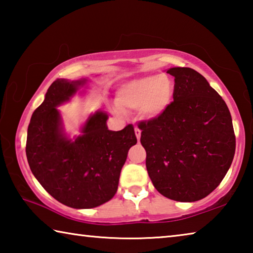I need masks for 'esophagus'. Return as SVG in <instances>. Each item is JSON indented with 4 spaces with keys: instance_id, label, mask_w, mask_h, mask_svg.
<instances>
[{
    "instance_id": "esophagus-1",
    "label": "esophagus",
    "mask_w": 253,
    "mask_h": 253,
    "mask_svg": "<svg viewBox=\"0 0 253 253\" xmlns=\"http://www.w3.org/2000/svg\"><path fill=\"white\" fill-rule=\"evenodd\" d=\"M135 135H136L137 140H139L140 139V135H142V130H140L139 128H135Z\"/></svg>"
}]
</instances>
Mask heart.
<instances>
[{"label": "heart", "mask_w": 253, "mask_h": 253, "mask_svg": "<svg viewBox=\"0 0 253 253\" xmlns=\"http://www.w3.org/2000/svg\"><path fill=\"white\" fill-rule=\"evenodd\" d=\"M175 84L168 75H152L128 80L116 93L117 114L138 110L142 118L156 121L169 109L174 101Z\"/></svg>", "instance_id": "b5f03b06"}]
</instances>
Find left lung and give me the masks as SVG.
Returning a JSON list of instances; mask_svg holds the SVG:
<instances>
[{"label": "left lung", "mask_w": 253, "mask_h": 253, "mask_svg": "<svg viewBox=\"0 0 253 253\" xmlns=\"http://www.w3.org/2000/svg\"><path fill=\"white\" fill-rule=\"evenodd\" d=\"M175 95L156 121L140 123L153 185L165 198L195 202L219 186L235 152L232 118L222 97L191 68L175 67Z\"/></svg>", "instance_id": "8db88e82"}]
</instances>
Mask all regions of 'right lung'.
<instances>
[{
  "mask_svg": "<svg viewBox=\"0 0 253 253\" xmlns=\"http://www.w3.org/2000/svg\"><path fill=\"white\" fill-rule=\"evenodd\" d=\"M89 81H53L28 127L25 152L32 174L51 196L74 209H92L114 198L128 151L137 143L132 125L108 129L104 110L89 115L79 135L66 131L57 107L84 97Z\"/></svg>",
  "mask_w": 253,
  "mask_h": 253,
  "instance_id": "add662e5",
  "label": "right lung"
}]
</instances>
